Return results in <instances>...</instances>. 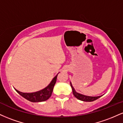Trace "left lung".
Listing matches in <instances>:
<instances>
[{
  "label": "left lung",
  "mask_w": 123,
  "mask_h": 123,
  "mask_svg": "<svg viewBox=\"0 0 123 123\" xmlns=\"http://www.w3.org/2000/svg\"><path fill=\"white\" fill-rule=\"evenodd\" d=\"M70 86H71L72 88L73 95H74V96L76 98H77L79 100H81V101H86V102H91V101H95V100L97 99H98L101 97V96H98V97H88V96H86L82 95V94H79V93L76 92L74 88L73 87V86H72L71 83H70Z\"/></svg>",
  "instance_id": "8db88e82"
}]
</instances>
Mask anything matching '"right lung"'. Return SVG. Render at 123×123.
<instances>
[{"mask_svg":"<svg viewBox=\"0 0 123 123\" xmlns=\"http://www.w3.org/2000/svg\"><path fill=\"white\" fill-rule=\"evenodd\" d=\"M57 75L53 79L51 82L50 83V84L47 87H46V88L43 89V90H40V91H37V92L32 93H24L18 91L16 89H15V90H16L17 92L19 95L22 96L24 98L26 99L28 101H31V102H38L45 101L47 100L51 95L54 86L56 81H57Z\"/></svg>","mask_w":123,"mask_h":123,"instance_id":"obj_1","label":"right lung"}]
</instances>
